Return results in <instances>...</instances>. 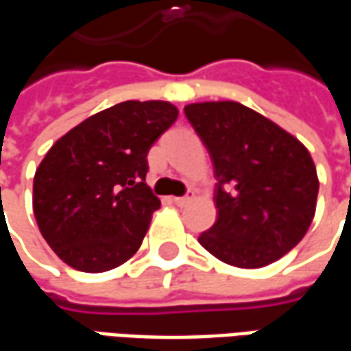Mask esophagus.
<instances>
[{
	"mask_svg": "<svg viewBox=\"0 0 351 351\" xmlns=\"http://www.w3.org/2000/svg\"><path fill=\"white\" fill-rule=\"evenodd\" d=\"M191 199H193V197H190V195H184V197H175V199H173V203H175L176 206H186V205H190Z\"/></svg>",
	"mask_w": 351,
	"mask_h": 351,
	"instance_id": "34e87169",
	"label": "esophagus"
}]
</instances>
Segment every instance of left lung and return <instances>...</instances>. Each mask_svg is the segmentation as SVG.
<instances>
[{"mask_svg": "<svg viewBox=\"0 0 351 351\" xmlns=\"http://www.w3.org/2000/svg\"><path fill=\"white\" fill-rule=\"evenodd\" d=\"M214 165L218 218L199 243L241 269L280 259L316 214V165L299 138L237 101L184 107Z\"/></svg>", "mask_w": 351, "mask_h": 351, "instance_id": "8db88e82", "label": "left lung"}]
</instances>
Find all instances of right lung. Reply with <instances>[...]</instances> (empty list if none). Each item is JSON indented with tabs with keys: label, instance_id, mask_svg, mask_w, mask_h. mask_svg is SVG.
Wrapping results in <instances>:
<instances>
[{
	"label": "right lung",
	"instance_id": "1",
	"mask_svg": "<svg viewBox=\"0 0 351 351\" xmlns=\"http://www.w3.org/2000/svg\"><path fill=\"white\" fill-rule=\"evenodd\" d=\"M178 118L169 101H123L52 145L34 178L45 241L82 272L120 267L143 244L160 199L148 188V150Z\"/></svg>",
	"mask_w": 351,
	"mask_h": 351
}]
</instances>
